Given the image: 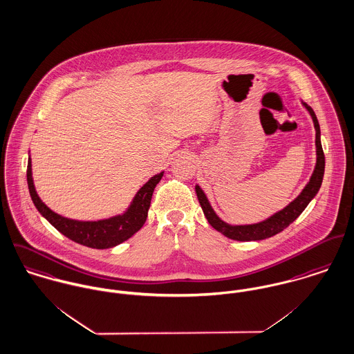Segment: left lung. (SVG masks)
Wrapping results in <instances>:
<instances>
[{
	"label": "left lung",
	"mask_w": 354,
	"mask_h": 354,
	"mask_svg": "<svg viewBox=\"0 0 354 354\" xmlns=\"http://www.w3.org/2000/svg\"><path fill=\"white\" fill-rule=\"evenodd\" d=\"M300 101L314 122L317 163H315L314 171L310 177V181L306 184V187L301 189V192L299 193L288 205H286L283 209L274 212L273 215H270L269 218H266L258 223L230 225L218 216V214L212 208L207 194L200 188V185H196V194H197L198 203L203 208L204 216L207 218L209 225H212L216 231H219L221 234H223L227 238L234 239V241L249 242V241H262V239L270 238V236L281 232L293 221H296V218L306 209V207L310 204V201L317 196V193L321 189L323 174H324V154L322 150L321 127H319L317 115L313 111V108L308 106L306 102H303V100H300Z\"/></svg>",
	"instance_id": "obj_1"
}]
</instances>
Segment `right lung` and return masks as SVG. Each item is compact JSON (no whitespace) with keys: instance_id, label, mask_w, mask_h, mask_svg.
I'll use <instances>...</instances> for the list:
<instances>
[{"instance_id":"obj_1","label":"right lung","mask_w":354,"mask_h":354,"mask_svg":"<svg viewBox=\"0 0 354 354\" xmlns=\"http://www.w3.org/2000/svg\"><path fill=\"white\" fill-rule=\"evenodd\" d=\"M163 171L153 176L133 196L132 201L129 203L126 211H123V214L98 221H75L55 214L41 201L33 184L31 156L28 157L27 167L28 189L33 204L40 215L68 239L92 249L115 248L127 241L142 228L147 219L154 188L161 181Z\"/></svg>"}]
</instances>
